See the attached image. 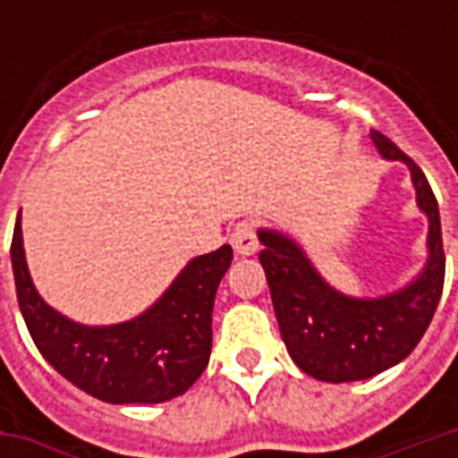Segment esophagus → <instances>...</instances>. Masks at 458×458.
<instances>
[{
    "label": "esophagus",
    "instance_id": "esophagus-1",
    "mask_svg": "<svg viewBox=\"0 0 458 458\" xmlns=\"http://www.w3.org/2000/svg\"><path fill=\"white\" fill-rule=\"evenodd\" d=\"M230 245L235 250L238 258H250L258 252V230H255V223L252 220H242L238 223L233 233H230Z\"/></svg>",
    "mask_w": 458,
    "mask_h": 458
}]
</instances>
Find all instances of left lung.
<instances>
[{
  "mask_svg": "<svg viewBox=\"0 0 458 458\" xmlns=\"http://www.w3.org/2000/svg\"><path fill=\"white\" fill-rule=\"evenodd\" d=\"M385 159L407 164L417 206L429 218L427 265L407 287L377 299L345 297L309 262L304 250L277 230H259V262L267 275L279 334L292 360L324 383L365 380L393 368L420 344L444 289L439 206L422 169L394 141L370 130Z\"/></svg>",
  "mask_w": 458,
  "mask_h": 458,
  "instance_id": "1",
  "label": "left lung"
}]
</instances>
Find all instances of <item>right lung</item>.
I'll return each instance as SVG.
<instances>
[{"label": "right lung", "mask_w": 458, "mask_h": 458, "mask_svg": "<svg viewBox=\"0 0 458 458\" xmlns=\"http://www.w3.org/2000/svg\"><path fill=\"white\" fill-rule=\"evenodd\" d=\"M230 259V245L193 258L144 314L113 327H83L38 297L19 218L12 238L16 299L36 348L65 380L110 404L166 403L199 380L213 344V301Z\"/></svg>", "instance_id": "obj_1"}]
</instances>
